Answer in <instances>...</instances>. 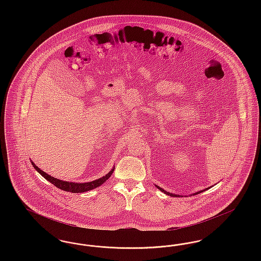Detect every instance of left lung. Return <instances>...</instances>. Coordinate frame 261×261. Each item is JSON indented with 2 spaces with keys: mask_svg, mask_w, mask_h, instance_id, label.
Masks as SVG:
<instances>
[{
  "mask_svg": "<svg viewBox=\"0 0 261 261\" xmlns=\"http://www.w3.org/2000/svg\"><path fill=\"white\" fill-rule=\"evenodd\" d=\"M162 192H163L164 194H166V195H168V196H170V197H180L179 195H173V194H171V193H168V192H166V191H164L163 189H162V188H160L159 186H156ZM204 191V190H203ZM203 191H199V192H198V193H196V194H194V195H197V194H199V193H201V192H203Z\"/></svg>",
  "mask_w": 261,
  "mask_h": 261,
  "instance_id": "8db88e82",
  "label": "left lung"
}]
</instances>
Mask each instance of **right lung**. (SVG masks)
Instances as JSON below:
<instances>
[{
  "label": "right lung",
  "mask_w": 261,
  "mask_h": 261,
  "mask_svg": "<svg viewBox=\"0 0 261 261\" xmlns=\"http://www.w3.org/2000/svg\"><path fill=\"white\" fill-rule=\"evenodd\" d=\"M33 167L37 170L39 173L41 174L45 179H47L49 182H50L51 184H54L55 186L61 190L63 191H66V192H71V193H84V192H87L90 190H93L97 187L100 186L101 184H103L111 176H112V172L114 169H112L109 173L107 174L106 176L97 179L95 181H92V182H88V183H73V182H66V181H62L60 179H57V178H54L51 177L49 174L42 171L38 166L35 165L34 162H31Z\"/></svg>",
  "instance_id": "right-lung-1"
}]
</instances>
